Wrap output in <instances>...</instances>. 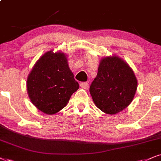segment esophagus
Wrapping results in <instances>:
<instances>
[{"instance_id":"obj_1","label":"esophagus","mask_w":161,"mask_h":161,"mask_svg":"<svg viewBox=\"0 0 161 161\" xmlns=\"http://www.w3.org/2000/svg\"><path fill=\"white\" fill-rule=\"evenodd\" d=\"M80 86L82 88L85 89V90H88L89 89V83L88 82H80Z\"/></svg>"}]
</instances>
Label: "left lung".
<instances>
[{
  "instance_id": "obj_1",
  "label": "left lung",
  "mask_w": 161,
  "mask_h": 161,
  "mask_svg": "<svg viewBox=\"0 0 161 161\" xmlns=\"http://www.w3.org/2000/svg\"><path fill=\"white\" fill-rule=\"evenodd\" d=\"M136 88L137 80L132 69L119 57L114 56L102 59L90 92L97 108L112 115L130 104Z\"/></svg>"
}]
</instances>
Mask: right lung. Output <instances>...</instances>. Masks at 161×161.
<instances>
[{
    "instance_id": "add662e5",
    "label": "right lung",
    "mask_w": 161,
    "mask_h": 161,
    "mask_svg": "<svg viewBox=\"0 0 161 161\" xmlns=\"http://www.w3.org/2000/svg\"><path fill=\"white\" fill-rule=\"evenodd\" d=\"M79 84L63 53H45L36 63L27 81V89L36 108L54 114L65 108Z\"/></svg>"
}]
</instances>
